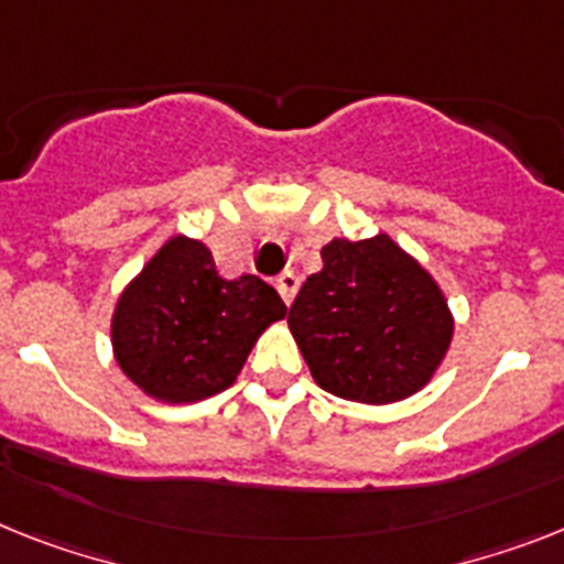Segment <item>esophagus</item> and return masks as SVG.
<instances>
[{"label":"esophagus","mask_w":564,"mask_h":564,"mask_svg":"<svg viewBox=\"0 0 564 564\" xmlns=\"http://www.w3.org/2000/svg\"><path fill=\"white\" fill-rule=\"evenodd\" d=\"M274 290L281 292L283 304H292V297L297 292V274L295 272H281L274 278Z\"/></svg>","instance_id":"esophagus-1"}]
</instances>
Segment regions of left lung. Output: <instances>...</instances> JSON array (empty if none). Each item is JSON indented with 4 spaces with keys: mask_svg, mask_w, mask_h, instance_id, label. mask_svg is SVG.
<instances>
[{
    "mask_svg": "<svg viewBox=\"0 0 564 564\" xmlns=\"http://www.w3.org/2000/svg\"><path fill=\"white\" fill-rule=\"evenodd\" d=\"M290 306V329L321 390L392 404L427 384L453 340L433 274L390 235L335 238Z\"/></svg>",
    "mask_w": 564,
    "mask_h": 564,
    "instance_id": "1",
    "label": "left lung"
}]
</instances>
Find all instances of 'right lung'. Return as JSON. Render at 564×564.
I'll return each instance as SVG.
<instances>
[{
    "label": "right lung",
    "mask_w": 564,
    "mask_h": 564,
    "mask_svg": "<svg viewBox=\"0 0 564 564\" xmlns=\"http://www.w3.org/2000/svg\"><path fill=\"white\" fill-rule=\"evenodd\" d=\"M281 295L254 274L220 278L200 240L172 238L122 290L111 318L113 358L145 395L188 404L235 384Z\"/></svg>",
    "instance_id": "right-lung-1"
}]
</instances>
